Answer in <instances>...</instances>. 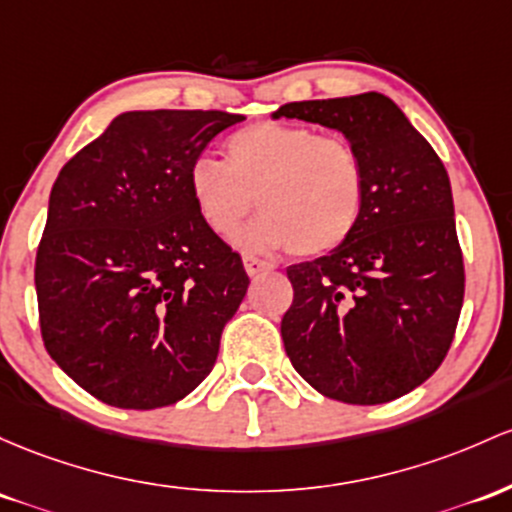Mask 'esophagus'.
Listing matches in <instances>:
<instances>
[{
    "instance_id": "34e87169",
    "label": "esophagus",
    "mask_w": 512,
    "mask_h": 512,
    "mask_svg": "<svg viewBox=\"0 0 512 512\" xmlns=\"http://www.w3.org/2000/svg\"><path fill=\"white\" fill-rule=\"evenodd\" d=\"M243 265H245V272L250 274V277H257V274H260V272H269V269H272V265H269V262L257 260V257H252V255H245L243 257Z\"/></svg>"
}]
</instances>
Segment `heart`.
I'll return each instance as SVG.
<instances>
[{
  "instance_id": "obj_1",
  "label": "heart",
  "mask_w": 512,
  "mask_h": 512,
  "mask_svg": "<svg viewBox=\"0 0 512 512\" xmlns=\"http://www.w3.org/2000/svg\"><path fill=\"white\" fill-rule=\"evenodd\" d=\"M226 162L196 157L189 194L213 233L228 235L255 209L262 216L235 235L245 250L291 247L320 257L338 250L362 216L367 177L347 138L301 123L257 121L230 133Z\"/></svg>"
}]
</instances>
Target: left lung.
Masks as SVG:
<instances>
[{
    "label": "left lung",
    "mask_w": 512,
    "mask_h": 512,
    "mask_svg": "<svg viewBox=\"0 0 512 512\" xmlns=\"http://www.w3.org/2000/svg\"><path fill=\"white\" fill-rule=\"evenodd\" d=\"M340 131L364 162L367 194L338 250L286 269L291 364L323 396L389 403L435 374L464 301V262L442 160L379 92L291 101L272 119Z\"/></svg>",
    "instance_id": "obj_1"
}]
</instances>
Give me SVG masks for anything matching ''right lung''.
I'll return each instance as SVG.
<instances>
[{
	"label": "right lung",
	"instance_id": "right-lung-1",
	"mask_svg": "<svg viewBox=\"0 0 512 512\" xmlns=\"http://www.w3.org/2000/svg\"><path fill=\"white\" fill-rule=\"evenodd\" d=\"M240 121L226 111H126L50 189L36 255L43 342L101 403L172 406L216 364L250 279L199 216L187 177Z\"/></svg>",
	"mask_w": 512,
	"mask_h": 512
}]
</instances>
